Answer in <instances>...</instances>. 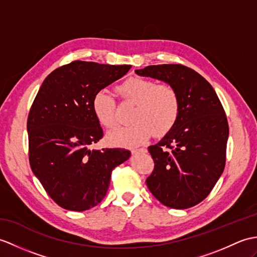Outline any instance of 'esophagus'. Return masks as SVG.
<instances>
[{
    "instance_id": "obj_1",
    "label": "esophagus",
    "mask_w": 257,
    "mask_h": 257,
    "mask_svg": "<svg viewBox=\"0 0 257 257\" xmlns=\"http://www.w3.org/2000/svg\"><path fill=\"white\" fill-rule=\"evenodd\" d=\"M147 150L145 148H138V149H131V152L133 153H138V152H146Z\"/></svg>"
}]
</instances>
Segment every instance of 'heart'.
<instances>
[{
    "label": "heart",
    "instance_id": "heart-1",
    "mask_svg": "<svg viewBox=\"0 0 257 257\" xmlns=\"http://www.w3.org/2000/svg\"><path fill=\"white\" fill-rule=\"evenodd\" d=\"M119 96L134 104L127 126L108 134L107 139L114 146L133 147L147 141L152 134L162 137L174 127L181 111V100L176 89L166 83L133 76L117 86ZM116 100L100 89L94 95L92 108L101 126L112 129L117 126Z\"/></svg>",
    "mask_w": 257,
    "mask_h": 257
}]
</instances>
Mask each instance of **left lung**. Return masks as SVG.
Returning a JSON list of instances; mask_svg holds the SVG:
<instances>
[{
  "mask_svg": "<svg viewBox=\"0 0 257 257\" xmlns=\"http://www.w3.org/2000/svg\"><path fill=\"white\" fill-rule=\"evenodd\" d=\"M174 87L181 100L176 123L149 152L154 169L147 186L166 207L187 209L210 194L225 165L229 124L223 106L205 77L183 64L136 70Z\"/></svg>",
  "mask_w": 257,
  "mask_h": 257,
  "instance_id": "8db88e82",
  "label": "left lung"
}]
</instances>
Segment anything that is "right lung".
Here are the masks:
<instances>
[{
	"instance_id": "add662e5",
	"label": "right lung",
	"mask_w": 257,
	"mask_h": 257,
	"mask_svg": "<svg viewBox=\"0 0 257 257\" xmlns=\"http://www.w3.org/2000/svg\"><path fill=\"white\" fill-rule=\"evenodd\" d=\"M130 68L72 61L53 70L36 95L27 119L29 164L64 209L84 211L99 204L112 170L130 157L126 149H89L104 136L92 108L95 93Z\"/></svg>"
}]
</instances>
